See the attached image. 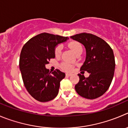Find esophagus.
Returning <instances> with one entry per match:
<instances>
[{
	"mask_svg": "<svg viewBox=\"0 0 128 128\" xmlns=\"http://www.w3.org/2000/svg\"><path fill=\"white\" fill-rule=\"evenodd\" d=\"M71 75H72L71 74H66V76H71Z\"/></svg>",
	"mask_w": 128,
	"mask_h": 128,
	"instance_id": "obj_1",
	"label": "esophagus"
}]
</instances>
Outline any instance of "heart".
<instances>
[{
  "label": "heart",
  "mask_w": 128,
  "mask_h": 128,
  "mask_svg": "<svg viewBox=\"0 0 128 128\" xmlns=\"http://www.w3.org/2000/svg\"><path fill=\"white\" fill-rule=\"evenodd\" d=\"M68 46L76 55L78 53L82 52V46L81 44L78 42H76V41H72V42H69L68 44ZM62 47L61 45H58V46L56 47L55 50H54V54H55L56 56H59L60 55L61 53H62ZM61 68L63 70H64V71L71 72L73 70V66L70 65V63H63L61 65Z\"/></svg>",
  "instance_id": "obj_1"
}]
</instances>
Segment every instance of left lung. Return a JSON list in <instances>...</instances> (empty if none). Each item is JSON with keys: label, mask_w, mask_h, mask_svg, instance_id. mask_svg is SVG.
<instances>
[{"label": "left lung", "mask_w": 128, "mask_h": 128, "mask_svg": "<svg viewBox=\"0 0 128 128\" xmlns=\"http://www.w3.org/2000/svg\"><path fill=\"white\" fill-rule=\"evenodd\" d=\"M70 38L86 48V61L80 70L90 74L87 78L78 74L80 80L75 85V90L88 99L98 98L108 90L114 76L115 59L112 50L104 40L92 34L83 32Z\"/></svg>", "instance_id": "1"}]
</instances>
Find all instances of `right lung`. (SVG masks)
Segmentation results:
<instances>
[{"instance_id":"right-lung-1","label":"right lung","mask_w":128,"mask_h":128,"mask_svg":"<svg viewBox=\"0 0 128 128\" xmlns=\"http://www.w3.org/2000/svg\"><path fill=\"white\" fill-rule=\"evenodd\" d=\"M68 39L43 32L30 39L22 48L19 68L23 82L30 94L38 101H50L58 95L65 73L56 69L51 74L45 65L55 57L56 46Z\"/></svg>"}]
</instances>
